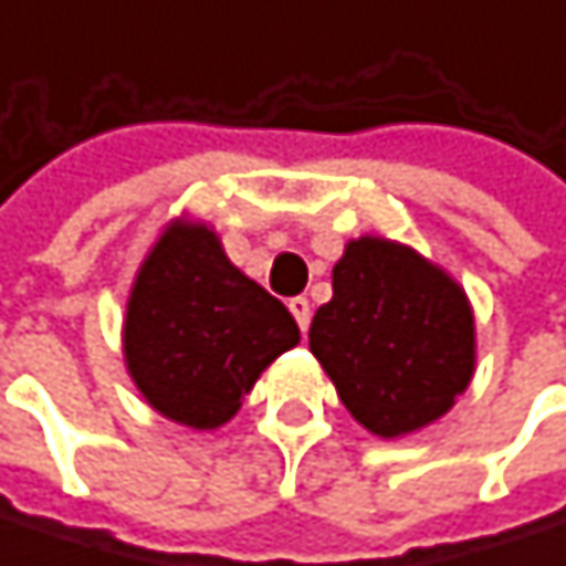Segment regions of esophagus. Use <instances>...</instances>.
Wrapping results in <instances>:
<instances>
[{"instance_id": "1", "label": "esophagus", "mask_w": 566, "mask_h": 566, "mask_svg": "<svg viewBox=\"0 0 566 566\" xmlns=\"http://www.w3.org/2000/svg\"><path fill=\"white\" fill-rule=\"evenodd\" d=\"M290 313L296 316L303 332L310 328V316H313V313H310V300H306V296H293V300H290Z\"/></svg>"}]
</instances>
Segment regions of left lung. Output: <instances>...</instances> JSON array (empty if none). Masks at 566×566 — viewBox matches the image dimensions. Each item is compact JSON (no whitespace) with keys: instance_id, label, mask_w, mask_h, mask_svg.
Returning <instances> with one entry per match:
<instances>
[{"instance_id":"obj_1","label":"left lung","mask_w":566,"mask_h":566,"mask_svg":"<svg viewBox=\"0 0 566 566\" xmlns=\"http://www.w3.org/2000/svg\"><path fill=\"white\" fill-rule=\"evenodd\" d=\"M310 348L348 413L394 440L440 420L475 371V322L462 286L417 250L348 241Z\"/></svg>"}]
</instances>
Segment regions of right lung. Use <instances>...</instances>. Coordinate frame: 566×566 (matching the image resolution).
<instances>
[{
	"mask_svg": "<svg viewBox=\"0 0 566 566\" xmlns=\"http://www.w3.org/2000/svg\"><path fill=\"white\" fill-rule=\"evenodd\" d=\"M300 342L290 310L244 276L208 224L172 221L143 260L123 322L139 394L191 430L228 423L260 371Z\"/></svg>",
	"mask_w": 566,
	"mask_h": 566,
	"instance_id": "add662e5",
	"label": "right lung"
}]
</instances>
